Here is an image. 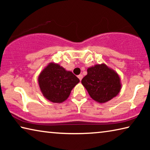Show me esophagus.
<instances>
[{
    "label": "esophagus",
    "mask_w": 150,
    "mask_h": 150,
    "mask_svg": "<svg viewBox=\"0 0 150 150\" xmlns=\"http://www.w3.org/2000/svg\"><path fill=\"white\" fill-rule=\"evenodd\" d=\"M77 77H78L79 79V80L81 81V79H83V75L80 74V75H79L77 76Z\"/></svg>",
    "instance_id": "esophagus-1"
}]
</instances>
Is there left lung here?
Wrapping results in <instances>:
<instances>
[{"label":"left lung","mask_w":150,"mask_h":150,"mask_svg":"<svg viewBox=\"0 0 150 150\" xmlns=\"http://www.w3.org/2000/svg\"><path fill=\"white\" fill-rule=\"evenodd\" d=\"M81 83L91 97L98 103H105L112 99L118 95L122 87L118 73L105 63L88 67L87 74L83 77Z\"/></svg>","instance_id":"8db88e82"}]
</instances>
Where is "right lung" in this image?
Instances as JSON below:
<instances>
[{"instance_id":"1","label":"right lung","mask_w":150,"mask_h":150,"mask_svg":"<svg viewBox=\"0 0 150 150\" xmlns=\"http://www.w3.org/2000/svg\"><path fill=\"white\" fill-rule=\"evenodd\" d=\"M43 96L54 103H62L69 96L79 79L71 71L57 63L50 62L44 67L38 78Z\"/></svg>"}]
</instances>
